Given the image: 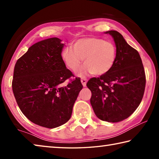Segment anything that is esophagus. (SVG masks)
I'll return each mask as SVG.
<instances>
[{"instance_id":"obj_1","label":"esophagus","mask_w":159,"mask_h":159,"mask_svg":"<svg viewBox=\"0 0 159 159\" xmlns=\"http://www.w3.org/2000/svg\"><path fill=\"white\" fill-rule=\"evenodd\" d=\"M80 81H81L83 87H85V86H86V83H87V79H82L81 80H80Z\"/></svg>"}]
</instances>
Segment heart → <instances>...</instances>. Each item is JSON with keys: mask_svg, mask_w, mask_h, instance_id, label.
Returning a JSON list of instances; mask_svg holds the SVG:
<instances>
[{"mask_svg": "<svg viewBox=\"0 0 159 159\" xmlns=\"http://www.w3.org/2000/svg\"><path fill=\"white\" fill-rule=\"evenodd\" d=\"M64 64L76 71L84 60L85 64L79 72L80 76L88 73L103 75L114 66L116 60V48L114 43L101 38L88 37L78 39L70 46L64 48L61 52Z\"/></svg>", "mask_w": 159, "mask_h": 159, "instance_id": "heart-1", "label": "heart"}]
</instances>
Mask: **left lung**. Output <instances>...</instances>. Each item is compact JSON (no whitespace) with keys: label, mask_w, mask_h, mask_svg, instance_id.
Masks as SVG:
<instances>
[{"label":"left lung","mask_w":159,"mask_h":159,"mask_svg":"<svg viewBox=\"0 0 159 159\" xmlns=\"http://www.w3.org/2000/svg\"><path fill=\"white\" fill-rule=\"evenodd\" d=\"M116 48V60L112 69L87 83L92 93L90 104L97 117L116 123L128 118L143 98L146 77L138 51L128 44L116 31H108Z\"/></svg>","instance_id":"left-lung-1"}]
</instances>
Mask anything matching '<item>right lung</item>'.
Returning <instances> with one entry per match:
<instances>
[{
  "instance_id": "add662e5",
  "label": "right lung",
  "mask_w": 159,
  "mask_h": 159,
  "mask_svg": "<svg viewBox=\"0 0 159 159\" xmlns=\"http://www.w3.org/2000/svg\"><path fill=\"white\" fill-rule=\"evenodd\" d=\"M58 38L39 41L29 48L15 64L12 83L16 102L31 122L55 128L70 119L83 85L79 78L66 86L73 76L61 57L64 46Z\"/></svg>"
}]
</instances>
